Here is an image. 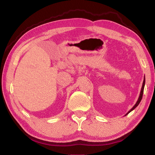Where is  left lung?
<instances>
[{
    "label": "left lung",
    "mask_w": 155,
    "mask_h": 155,
    "mask_svg": "<svg viewBox=\"0 0 155 155\" xmlns=\"http://www.w3.org/2000/svg\"><path fill=\"white\" fill-rule=\"evenodd\" d=\"M144 86H145V77H144V79H143V84H142V87H141V91H140V96H139V98H138V100H137V103H135V104L134 106L133 107V108L131 109L130 111H128V113L127 114H126L125 115H128V114H129V113L130 112V111H132L133 110H134L136 107H137V106H138V104H140V103L141 102V99H142V96H143V90H144Z\"/></svg>",
    "instance_id": "left-lung-1"
}]
</instances>
